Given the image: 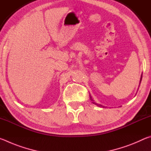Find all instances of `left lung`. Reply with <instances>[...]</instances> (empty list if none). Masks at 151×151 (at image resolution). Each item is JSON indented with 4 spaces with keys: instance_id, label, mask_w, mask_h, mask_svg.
I'll return each mask as SVG.
<instances>
[{
    "instance_id": "1",
    "label": "left lung",
    "mask_w": 151,
    "mask_h": 151,
    "mask_svg": "<svg viewBox=\"0 0 151 151\" xmlns=\"http://www.w3.org/2000/svg\"><path fill=\"white\" fill-rule=\"evenodd\" d=\"M141 75V77H140V83H141V80H142V76ZM90 98H91V101H92V103H93V104H96V106H100V107H104V106H103V105H101V104H98V103H95V102H94V101L93 100V99H92V96H90Z\"/></svg>"
}]
</instances>
